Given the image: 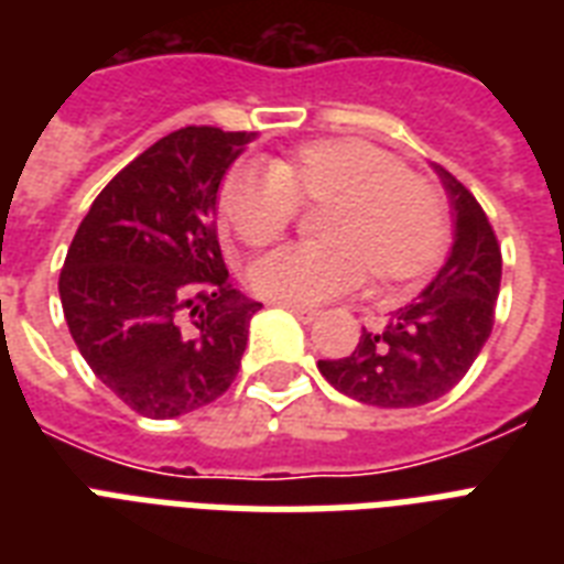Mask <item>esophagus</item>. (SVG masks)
<instances>
[{"label": "esophagus", "mask_w": 564, "mask_h": 564, "mask_svg": "<svg viewBox=\"0 0 564 564\" xmlns=\"http://www.w3.org/2000/svg\"><path fill=\"white\" fill-rule=\"evenodd\" d=\"M283 307L292 310V313H295V316H299L301 322H304V325H313V322H316V318H318L316 310H307V307H292V304H283Z\"/></svg>", "instance_id": "1"}]
</instances>
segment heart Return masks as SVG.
Here are the masks:
<instances>
[{
	"mask_svg": "<svg viewBox=\"0 0 564 564\" xmlns=\"http://www.w3.org/2000/svg\"><path fill=\"white\" fill-rule=\"evenodd\" d=\"M299 210H318V242L281 248L248 272L254 295L272 304L318 307L354 290L362 269L377 290L419 281L451 237L442 189L360 137L310 140L265 172H228L216 195L221 228L254 251L278 242Z\"/></svg>",
	"mask_w": 564,
	"mask_h": 564,
	"instance_id": "heart-1",
	"label": "heart"
}]
</instances>
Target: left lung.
Returning a JSON list of instances; mask_svg holds the SVG:
<instances>
[{"label": "left lung", "instance_id": "1", "mask_svg": "<svg viewBox=\"0 0 564 564\" xmlns=\"http://www.w3.org/2000/svg\"><path fill=\"white\" fill-rule=\"evenodd\" d=\"M456 213L447 263L421 299L366 330L339 360H318L330 386L354 401L401 410L424 406L454 389L482 351L500 292V242L471 189L436 166Z\"/></svg>", "mask_w": 564, "mask_h": 564}]
</instances>
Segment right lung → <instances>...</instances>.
<instances>
[{
	"label": "right lung",
	"instance_id": "obj_1",
	"mask_svg": "<svg viewBox=\"0 0 564 564\" xmlns=\"http://www.w3.org/2000/svg\"><path fill=\"white\" fill-rule=\"evenodd\" d=\"M248 131L187 126L117 172L75 230L61 304L78 351L145 419L228 392L260 304L234 290L216 239V189Z\"/></svg>",
	"mask_w": 564,
	"mask_h": 564
}]
</instances>
